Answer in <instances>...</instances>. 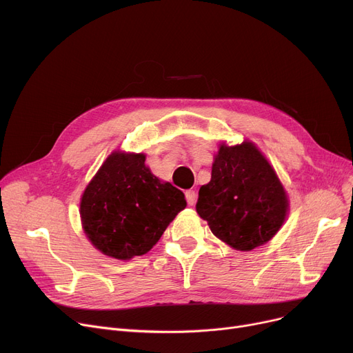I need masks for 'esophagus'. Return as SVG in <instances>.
<instances>
[{
	"label": "esophagus",
	"instance_id": "34e87169",
	"mask_svg": "<svg viewBox=\"0 0 353 353\" xmlns=\"http://www.w3.org/2000/svg\"><path fill=\"white\" fill-rule=\"evenodd\" d=\"M196 199H197V194H196L194 190H188V192H186V200H188V203H189V206H193V205H194Z\"/></svg>",
	"mask_w": 353,
	"mask_h": 353
}]
</instances>
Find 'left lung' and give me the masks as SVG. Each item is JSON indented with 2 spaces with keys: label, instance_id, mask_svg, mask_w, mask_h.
I'll return each instance as SVG.
<instances>
[{
  "label": "left lung",
  "instance_id": "1",
  "mask_svg": "<svg viewBox=\"0 0 353 353\" xmlns=\"http://www.w3.org/2000/svg\"><path fill=\"white\" fill-rule=\"evenodd\" d=\"M197 214L212 233L234 250L266 245L289 213V197L273 165L257 145L245 140L220 144L212 179L199 190Z\"/></svg>",
  "mask_w": 353,
  "mask_h": 353
}]
</instances>
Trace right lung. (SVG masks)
Listing matches in <instances>:
<instances>
[{"instance_id":"obj_1","label":"right lung","mask_w":353,"mask_h":353,"mask_svg":"<svg viewBox=\"0 0 353 353\" xmlns=\"http://www.w3.org/2000/svg\"><path fill=\"white\" fill-rule=\"evenodd\" d=\"M188 206L181 190L156 177L144 153L113 152L80 200L81 226L97 250L119 261L143 256Z\"/></svg>"}]
</instances>
